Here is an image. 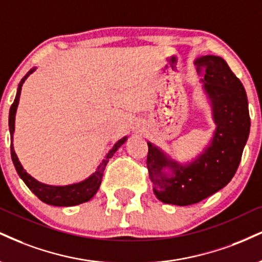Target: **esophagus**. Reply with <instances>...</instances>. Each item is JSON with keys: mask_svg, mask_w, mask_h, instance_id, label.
Wrapping results in <instances>:
<instances>
[{"mask_svg": "<svg viewBox=\"0 0 262 262\" xmlns=\"http://www.w3.org/2000/svg\"><path fill=\"white\" fill-rule=\"evenodd\" d=\"M134 130L141 132V130H143V125H141V124H137V125H135V127H134Z\"/></svg>", "mask_w": 262, "mask_h": 262, "instance_id": "obj_1", "label": "esophagus"}]
</instances>
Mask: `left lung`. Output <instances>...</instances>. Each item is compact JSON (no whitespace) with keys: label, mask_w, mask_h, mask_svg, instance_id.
<instances>
[{"label":"left lung","mask_w":262,"mask_h":262,"mask_svg":"<svg viewBox=\"0 0 262 262\" xmlns=\"http://www.w3.org/2000/svg\"><path fill=\"white\" fill-rule=\"evenodd\" d=\"M204 69L201 88L211 108L215 130L201 151L179 161L147 141V169L152 191L165 204L188 206L217 193L232 181L250 133L247 93L220 56L195 59Z\"/></svg>","instance_id":"left-lung-1"}]
</instances>
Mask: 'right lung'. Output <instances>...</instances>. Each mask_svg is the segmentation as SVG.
Segmentation results:
<instances>
[{"mask_svg": "<svg viewBox=\"0 0 262 262\" xmlns=\"http://www.w3.org/2000/svg\"><path fill=\"white\" fill-rule=\"evenodd\" d=\"M36 71V67L31 68L27 74L24 75L23 79L20 80L19 85H18L17 95H15L14 102L12 103L11 110H9V119H8V125H9V133H11V155H12V161L14 163L17 173L19 174V177L23 179V182L27 184V187L36 195L41 201H43L45 204L53 205V206H75V205H79L86 201L91 200L94 198V195L99 190L101 181H102L103 171H105V167L108 162V160L115 155V152L117 151L123 144L125 143L128 139V137H123L122 139H119L117 143L112 146V149L106 154L105 159L100 162V165L97 166L95 172L91 173L89 177H86L83 181L73 183V184L68 185H50L45 184V183H41L36 181L35 178L31 177L21 166V163L18 160L17 154L14 151L13 146V134H14V128H15V113H17L18 105H19V99H20V93H21V86H23L24 81L27 80V78L30 74H33Z\"/></svg>", "mask_w": 262, "mask_h": 262, "instance_id": "obj_1", "label": "right lung"}]
</instances>
